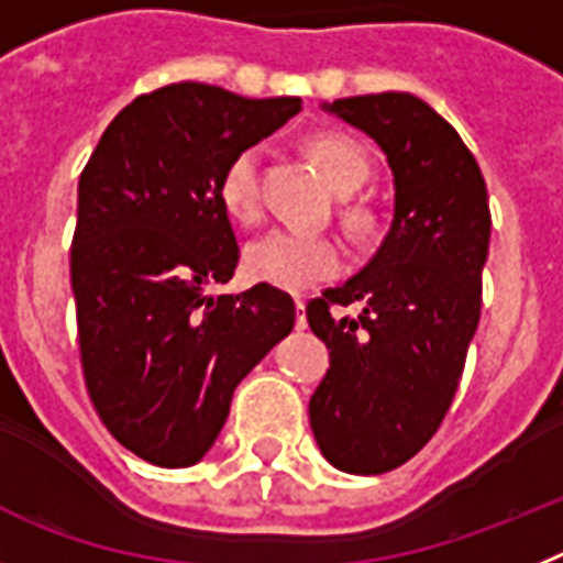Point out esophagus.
<instances>
[{"label":"esophagus","instance_id":"esophagus-1","mask_svg":"<svg viewBox=\"0 0 563 563\" xmlns=\"http://www.w3.org/2000/svg\"><path fill=\"white\" fill-rule=\"evenodd\" d=\"M295 311H297L295 325L302 331V329H306V325H309V322H306V302H302L300 297H297V300H295Z\"/></svg>","mask_w":563,"mask_h":563}]
</instances>
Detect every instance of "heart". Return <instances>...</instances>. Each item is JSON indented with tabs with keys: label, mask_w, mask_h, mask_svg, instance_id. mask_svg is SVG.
Returning <instances> with one entry per match:
<instances>
[{
	"label": "heart",
	"mask_w": 563,
	"mask_h": 563,
	"mask_svg": "<svg viewBox=\"0 0 563 563\" xmlns=\"http://www.w3.org/2000/svg\"><path fill=\"white\" fill-rule=\"evenodd\" d=\"M306 153L314 158L320 173L336 195H351L368 180L371 161L363 146L342 133H314L306 141ZM261 164L263 150L257 144L243 146L223 166L218 178V198L234 221L254 223L261 218ZM349 221L363 227V209H349ZM342 252L325 234H306L295 229H272L252 241L243 252L246 275L283 291H309L336 277Z\"/></svg>",
	"instance_id": "1"
}]
</instances>
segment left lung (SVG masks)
<instances>
[{
	"label": "left lung",
	"instance_id": "left-lung-1",
	"mask_svg": "<svg viewBox=\"0 0 563 563\" xmlns=\"http://www.w3.org/2000/svg\"><path fill=\"white\" fill-rule=\"evenodd\" d=\"M383 146L394 221L360 275L306 306L331 368L311 394L322 456L356 476L417 456L442 424L482 314L490 243L487 187L473 153L410 92L325 104ZM354 301L356 318L336 316Z\"/></svg>",
	"mask_w": 563,
	"mask_h": 563
}]
</instances>
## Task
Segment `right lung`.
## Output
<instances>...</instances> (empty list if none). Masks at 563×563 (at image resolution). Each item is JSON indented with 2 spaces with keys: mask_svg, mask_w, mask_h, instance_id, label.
Wrapping results in <instances>:
<instances>
[{
  "mask_svg": "<svg viewBox=\"0 0 563 563\" xmlns=\"http://www.w3.org/2000/svg\"><path fill=\"white\" fill-rule=\"evenodd\" d=\"M297 112L288 96L166 85L130 101L81 169L70 246L81 371L104 428L144 462H198L238 383L295 329L280 288H207L241 261L218 198L223 166Z\"/></svg>",
  "mask_w": 563,
  "mask_h": 563,
  "instance_id": "obj_1",
  "label": "right lung"
}]
</instances>
